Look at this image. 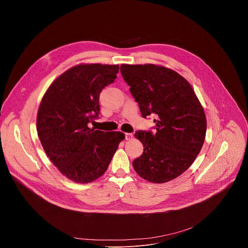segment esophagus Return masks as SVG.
Returning <instances> with one entry per match:
<instances>
[{"label": "esophagus", "mask_w": 248, "mask_h": 248, "mask_svg": "<svg viewBox=\"0 0 248 248\" xmlns=\"http://www.w3.org/2000/svg\"><path fill=\"white\" fill-rule=\"evenodd\" d=\"M133 138V134L132 133H125V139L126 140H130Z\"/></svg>", "instance_id": "esophagus-1"}]
</instances>
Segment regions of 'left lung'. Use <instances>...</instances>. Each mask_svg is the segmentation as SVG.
Wrapping results in <instances>:
<instances>
[{
  "label": "left lung",
  "mask_w": 248,
  "mask_h": 248,
  "mask_svg": "<svg viewBox=\"0 0 248 248\" xmlns=\"http://www.w3.org/2000/svg\"><path fill=\"white\" fill-rule=\"evenodd\" d=\"M143 118L156 115V133L136 131L143 153L132 162L141 178L164 184L178 178L194 162L206 135L207 121L189 82L174 70L152 63L122 64Z\"/></svg>",
  "instance_id": "1"
}]
</instances>
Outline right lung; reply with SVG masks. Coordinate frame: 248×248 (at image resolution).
<instances>
[{"label":"right lung","mask_w":248,"mask_h":248,"mask_svg":"<svg viewBox=\"0 0 248 248\" xmlns=\"http://www.w3.org/2000/svg\"><path fill=\"white\" fill-rule=\"evenodd\" d=\"M119 64L80 63L57 78L44 94L36 127L45 153L70 181L92 183L107 170L124 134L90 128L99 116L102 89L115 81Z\"/></svg>","instance_id":"obj_1"}]
</instances>
